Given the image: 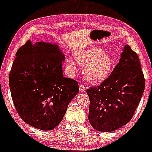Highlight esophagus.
I'll list each match as a JSON object with an SVG mask.
<instances>
[{"mask_svg": "<svg viewBox=\"0 0 152 152\" xmlns=\"http://www.w3.org/2000/svg\"><path fill=\"white\" fill-rule=\"evenodd\" d=\"M80 90L81 92H82V93H84V91H86V89H85V87L84 86V85H83V84L80 85Z\"/></svg>", "mask_w": 152, "mask_h": 152, "instance_id": "obj_1", "label": "esophagus"}]
</instances>
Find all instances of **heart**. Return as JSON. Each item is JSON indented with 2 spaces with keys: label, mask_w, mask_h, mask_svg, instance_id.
Here are the masks:
<instances>
[{
  "label": "heart",
  "mask_w": 152,
  "mask_h": 152,
  "mask_svg": "<svg viewBox=\"0 0 152 152\" xmlns=\"http://www.w3.org/2000/svg\"><path fill=\"white\" fill-rule=\"evenodd\" d=\"M75 57L83 68V76L87 82L92 84H99L104 82L111 73L113 61L111 56L105 53L99 48H91L75 53ZM67 67L70 73L77 72L76 64L71 58L66 61Z\"/></svg>",
  "instance_id": "b5f03b06"
}]
</instances>
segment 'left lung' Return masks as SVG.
<instances>
[{"label":"left lung","mask_w":152,"mask_h":152,"mask_svg":"<svg viewBox=\"0 0 152 152\" xmlns=\"http://www.w3.org/2000/svg\"><path fill=\"white\" fill-rule=\"evenodd\" d=\"M145 82L137 54L125 45L120 59L99 86L86 90L88 120L95 130L111 132L132 119L145 90Z\"/></svg>","instance_id":"1"}]
</instances>
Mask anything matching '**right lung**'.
I'll return each mask as SVG.
<instances>
[{
    "mask_svg": "<svg viewBox=\"0 0 152 152\" xmlns=\"http://www.w3.org/2000/svg\"><path fill=\"white\" fill-rule=\"evenodd\" d=\"M65 55L57 44L28 41L18 50L9 77L12 98L18 115L33 127L52 130L61 122L80 90L65 77Z\"/></svg>",
    "mask_w": 152,
    "mask_h": 152,
    "instance_id": "add662e5",
    "label": "right lung"
}]
</instances>
